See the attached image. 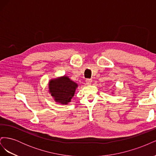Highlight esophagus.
Wrapping results in <instances>:
<instances>
[{
  "instance_id": "esophagus-1",
  "label": "esophagus",
  "mask_w": 156,
  "mask_h": 156,
  "mask_svg": "<svg viewBox=\"0 0 156 156\" xmlns=\"http://www.w3.org/2000/svg\"><path fill=\"white\" fill-rule=\"evenodd\" d=\"M92 83V79H87L86 80V83L88 85H90Z\"/></svg>"
}]
</instances>
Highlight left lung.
Here are the masks:
<instances>
[{"instance_id": "8db88e82", "label": "left lung", "mask_w": 156, "mask_h": 156, "mask_svg": "<svg viewBox=\"0 0 156 156\" xmlns=\"http://www.w3.org/2000/svg\"><path fill=\"white\" fill-rule=\"evenodd\" d=\"M112 91H114V90H112ZM112 94H114V92H112Z\"/></svg>"}]
</instances>
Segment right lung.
Segmentation results:
<instances>
[{"instance_id":"add662e5","label":"right lung","mask_w":156,"mask_h":156,"mask_svg":"<svg viewBox=\"0 0 156 156\" xmlns=\"http://www.w3.org/2000/svg\"><path fill=\"white\" fill-rule=\"evenodd\" d=\"M78 87V84L67 75L50 79L48 83L49 93L54 101L62 105H68Z\"/></svg>"}]
</instances>
